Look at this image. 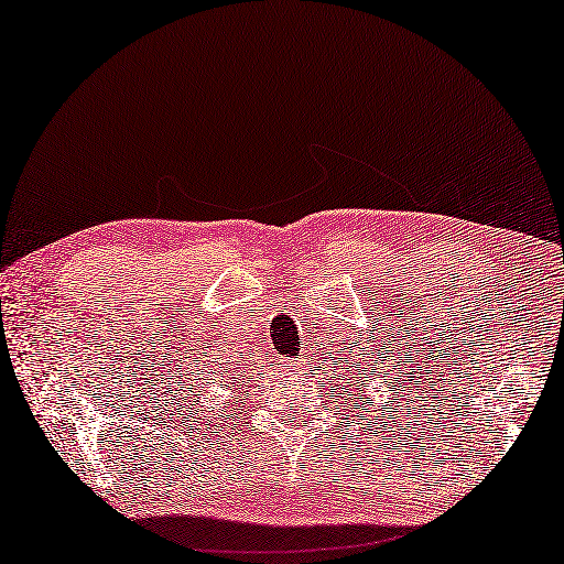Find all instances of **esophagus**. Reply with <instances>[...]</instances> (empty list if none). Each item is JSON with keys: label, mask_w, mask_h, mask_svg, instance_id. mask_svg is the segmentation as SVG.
<instances>
[{"label": "esophagus", "mask_w": 564, "mask_h": 564, "mask_svg": "<svg viewBox=\"0 0 564 564\" xmlns=\"http://www.w3.org/2000/svg\"><path fill=\"white\" fill-rule=\"evenodd\" d=\"M306 361L304 359H292V361H286V364H282L284 368H290V370H299L301 366H304Z\"/></svg>", "instance_id": "34e87169"}]
</instances>
